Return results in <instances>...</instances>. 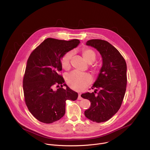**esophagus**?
Masks as SVG:
<instances>
[{"label":"esophagus","instance_id":"obj_1","mask_svg":"<svg viewBox=\"0 0 150 150\" xmlns=\"http://www.w3.org/2000/svg\"><path fill=\"white\" fill-rule=\"evenodd\" d=\"M82 99H83V98L81 96V94H78V100H81Z\"/></svg>","mask_w":150,"mask_h":150}]
</instances>
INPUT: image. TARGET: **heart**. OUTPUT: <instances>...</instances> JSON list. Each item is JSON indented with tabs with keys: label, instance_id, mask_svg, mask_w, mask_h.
Returning a JSON list of instances; mask_svg holds the SVG:
<instances>
[{
	"label": "heart",
	"instance_id": "b5f03b06",
	"mask_svg": "<svg viewBox=\"0 0 150 150\" xmlns=\"http://www.w3.org/2000/svg\"><path fill=\"white\" fill-rule=\"evenodd\" d=\"M82 54L84 59L88 63H92L96 60V54L90 48H83ZM72 57V52H67L62 56L60 62L62 67L64 69L67 70L69 69ZM66 81L68 86L72 89L77 91H81L91 83L92 79L90 75L87 74H80L76 72H73L67 75Z\"/></svg>",
	"mask_w": 150,
	"mask_h": 150
}]
</instances>
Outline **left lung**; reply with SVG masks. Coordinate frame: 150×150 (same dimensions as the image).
Returning a JSON list of instances; mask_svg holds the SVG:
<instances>
[{
	"instance_id": "obj_1",
	"label": "left lung",
	"mask_w": 150,
	"mask_h": 150,
	"mask_svg": "<svg viewBox=\"0 0 150 150\" xmlns=\"http://www.w3.org/2000/svg\"><path fill=\"white\" fill-rule=\"evenodd\" d=\"M86 45L96 48L102 58V66L92 86L94 92L81 97L91 102L85 116L96 122L110 120L119 110L125 97L127 85V65L120 52L104 40L91 39ZM99 90L97 95L96 91Z\"/></svg>"
}]
</instances>
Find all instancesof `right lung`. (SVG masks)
<instances>
[{"label":"right lung","mask_w":150,"mask_h":150,"mask_svg":"<svg viewBox=\"0 0 150 150\" xmlns=\"http://www.w3.org/2000/svg\"><path fill=\"white\" fill-rule=\"evenodd\" d=\"M79 42L75 39L47 38L30 54L23 78L24 96L28 110L39 121L49 124L60 120L65 114L66 100L77 99L78 93L64 84L60 72L62 56ZM55 85L61 87L54 91Z\"/></svg>","instance_id":"obj_1"}]
</instances>
